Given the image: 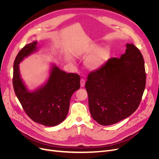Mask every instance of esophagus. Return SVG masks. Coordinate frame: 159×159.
Masks as SVG:
<instances>
[{
    "label": "esophagus",
    "mask_w": 159,
    "mask_h": 159,
    "mask_svg": "<svg viewBox=\"0 0 159 159\" xmlns=\"http://www.w3.org/2000/svg\"><path fill=\"white\" fill-rule=\"evenodd\" d=\"M84 85H85V80L84 79H82L80 80V86L84 87Z\"/></svg>",
    "instance_id": "esophagus-1"
}]
</instances>
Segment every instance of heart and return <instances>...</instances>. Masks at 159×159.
I'll use <instances>...</instances> for the list:
<instances>
[{
    "instance_id": "heart-1",
    "label": "heart",
    "mask_w": 159,
    "mask_h": 159,
    "mask_svg": "<svg viewBox=\"0 0 159 159\" xmlns=\"http://www.w3.org/2000/svg\"><path fill=\"white\" fill-rule=\"evenodd\" d=\"M84 56L89 55L85 60L86 67L92 70H95L107 62L110 56V50L107 47H100L98 43H92L87 46L82 52Z\"/></svg>"
}]
</instances>
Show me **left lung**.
Wrapping results in <instances>:
<instances>
[{"instance_id": "8db88e82", "label": "left lung", "mask_w": 159, "mask_h": 159, "mask_svg": "<svg viewBox=\"0 0 159 159\" xmlns=\"http://www.w3.org/2000/svg\"><path fill=\"white\" fill-rule=\"evenodd\" d=\"M125 54L107 62L88 76L85 88L91 116L98 124H116L138 109L145 87L144 60L133 44Z\"/></svg>"}]
</instances>
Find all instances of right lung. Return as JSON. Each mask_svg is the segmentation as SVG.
Returning a JSON list of instances; mask_svg holds the SVG:
<instances>
[{"label":"right lung","mask_w":159,"mask_h":159,"mask_svg":"<svg viewBox=\"0 0 159 159\" xmlns=\"http://www.w3.org/2000/svg\"><path fill=\"white\" fill-rule=\"evenodd\" d=\"M38 50V42L34 40L25 45L17 55L14 63V89L25 112L34 122L55 126L66 119L70 98L80 89V78L78 74L67 73L52 63L44 84L30 90L21 77L19 65Z\"/></svg>","instance_id":"add662e5"}]
</instances>
